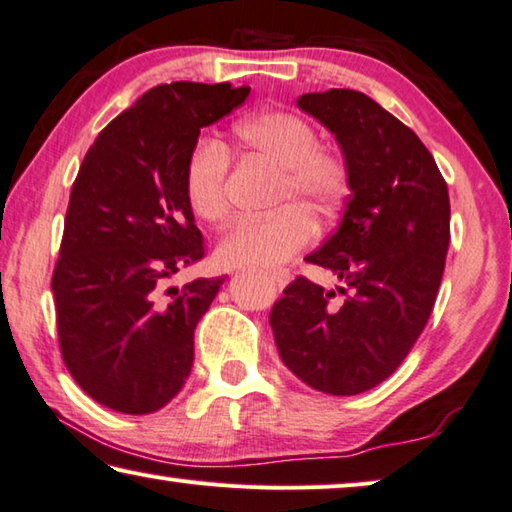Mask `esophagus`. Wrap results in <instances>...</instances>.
Wrapping results in <instances>:
<instances>
[{
	"mask_svg": "<svg viewBox=\"0 0 512 512\" xmlns=\"http://www.w3.org/2000/svg\"><path fill=\"white\" fill-rule=\"evenodd\" d=\"M272 283H274V286L279 288V290H283V288H286L288 283H290V272H288V270L274 272V274H272Z\"/></svg>",
	"mask_w": 512,
	"mask_h": 512,
	"instance_id": "esophagus-1",
	"label": "esophagus"
}]
</instances>
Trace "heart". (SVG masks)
I'll return each mask as SVG.
<instances>
[{
	"mask_svg": "<svg viewBox=\"0 0 512 512\" xmlns=\"http://www.w3.org/2000/svg\"><path fill=\"white\" fill-rule=\"evenodd\" d=\"M240 147L281 172L276 211L263 220H240L226 229L215 247V261L226 270H274L313 238L315 215H329L349 190L347 163L320 147L317 131L304 117L288 111H263L236 127ZM229 154L213 140H201L186 165V197L201 222H217L226 213Z\"/></svg>",
	"mask_w": 512,
	"mask_h": 512,
	"instance_id": "b5f03b06",
	"label": "heart"
}]
</instances>
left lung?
<instances>
[{"mask_svg": "<svg viewBox=\"0 0 512 512\" xmlns=\"http://www.w3.org/2000/svg\"><path fill=\"white\" fill-rule=\"evenodd\" d=\"M297 106L333 133L349 170L338 231L306 256L345 288L335 299L299 276L270 324L292 374L326 395H360L397 370L429 322L449 249V192L422 140L363 92H306Z\"/></svg>", "mask_w": 512, "mask_h": 512, "instance_id": "obj_1", "label": "left lung"}]
</instances>
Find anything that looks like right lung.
I'll list each match as a JSON object with an SVG mask.
<instances>
[{"mask_svg":"<svg viewBox=\"0 0 512 512\" xmlns=\"http://www.w3.org/2000/svg\"><path fill=\"white\" fill-rule=\"evenodd\" d=\"M249 86L174 81L147 90L99 133L79 167L52 276L65 367L99 404L147 415L179 395L195 329L224 279L167 288L204 256L186 165Z\"/></svg>","mask_w":512,"mask_h":512,"instance_id":"1","label":"right lung"}]
</instances>
